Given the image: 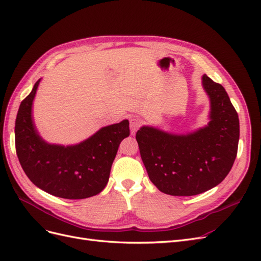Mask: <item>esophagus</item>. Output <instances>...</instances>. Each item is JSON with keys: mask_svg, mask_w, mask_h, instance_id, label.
<instances>
[{"mask_svg": "<svg viewBox=\"0 0 261 261\" xmlns=\"http://www.w3.org/2000/svg\"><path fill=\"white\" fill-rule=\"evenodd\" d=\"M141 125V120L139 117L135 116V117H132L129 120V126H130V134L132 135H135L136 132L139 129Z\"/></svg>", "mask_w": 261, "mask_h": 261, "instance_id": "1", "label": "esophagus"}]
</instances>
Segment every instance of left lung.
I'll return each mask as SVG.
<instances>
[{
	"label": "left lung",
	"mask_w": 261,
	"mask_h": 261,
	"mask_svg": "<svg viewBox=\"0 0 261 261\" xmlns=\"http://www.w3.org/2000/svg\"><path fill=\"white\" fill-rule=\"evenodd\" d=\"M209 123L187 134L141 126L136 139L150 180L160 192L194 196L216 187L231 171L238 153L240 121L223 86L207 75Z\"/></svg>",
	"instance_id": "left-lung-1"
}]
</instances>
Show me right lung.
Returning a JSON list of instances; mask_svg holds the SVG:
<instances>
[{
  "label": "right lung",
  "mask_w": 261,
  "mask_h": 261,
  "mask_svg": "<svg viewBox=\"0 0 261 261\" xmlns=\"http://www.w3.org/2000/svg\"><path fill=\"white\" fill-rule=\"evenodd\" d=\"M39 80L21 101L15 122V145L23 172L42 191L65 199H84L107 186L121 141L129 136V122L105 126L76 145L49 144L39 135L33 103Z\"/></svg>",
  "instance_id": "1"
}]
</instances>
